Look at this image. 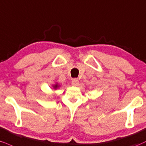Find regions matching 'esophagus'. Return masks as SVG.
Masks as SVG:
<instances>
[{"mask_svg": "<svg viewBox=\"0 0 146 146\" xmlns=\"http://www.w3.org/2000/svg\"><path fill=\"white\" fill-rule=\"evenodd\" d=\"M71 84H72V86H78L79 80H78V79H73V80H72V82H71Z\"/></svg>", "mask_w": 146, "mask_h": 146, "instance_id": "esophagus-1", "label": "esophagus"}]
</instances>
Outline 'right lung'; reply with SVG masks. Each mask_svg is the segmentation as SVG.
Listing matches in <instances>:
<instances>
[{"instance_id": "obj_1", "label": "right lung", "mask_w": 146, "mask_h": 146, "mask_svg": "<svg viewBox=\"0 0 146 146\" xmlns=\"http://www.w3.org/2000/svg\"><path fill=\"white\" fill-rule=\"evenodd\" d=\"M60 87V84H58V83H56L54 85H52V88H53L54 90H57L58 88Z\"/></svg>"}]
</instances>
